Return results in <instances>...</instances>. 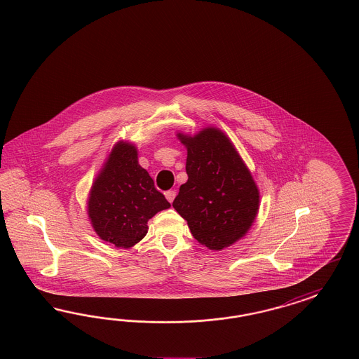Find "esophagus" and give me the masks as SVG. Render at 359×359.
<instances>
[{
  "mask_svg": "<svg viewBox=\"0 0 359 359\" xmlns=\"http://www.w3.org/2000/svg\"><path fill=\"white\" fill-rule=\"evenodd\" d=\"M175 196H177L175 190H168V191L165 193V197H166V199H168L170 203L173 202L174 198H175Z\"/></svg>",
  "mask_w": 359,
  "mask_h": 359,
  "instance_id": "esophagus-1",
  "label": "esophagus"
}]
</instances>
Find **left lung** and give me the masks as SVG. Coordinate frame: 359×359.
<instances>
[{
    "mask_svg": "<svg viewBox=\"0 0 359 359\" xmlns=\"http://www.w3.org/2000/svg\"><path fill=\"white\" fill-rule=\"evenodd\" d=\"M187 149V181L173 202L193 237L210 250H222L252 227L259 191L229 137L217 128L196 135L178 133Z\"/></svg>",
    "mask_w": 359,
    "mask_h": 359,
    "instance_id": "left-lung-1",
    "label": "left lung"
}]
</instances>
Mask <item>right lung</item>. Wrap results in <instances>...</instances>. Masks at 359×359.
<instances>
[{
    "label": "right lung",
    "mask_w": 359,
    "mask_h": 359,
    "mask_svg": "<svg viewBox=\"0 0 359 359\" xmlns=\"http://www.w3.org/2000/svg\"><path fill=\"white\" fill-rule=\"evenodd\" d=\"M170 203L138 163L137 147L120 141L95 177L88 214L97 236L129 249L147 236V221Z\"/></svg>",
    "instance_id": "right-lung-1"
}]
</instances>
